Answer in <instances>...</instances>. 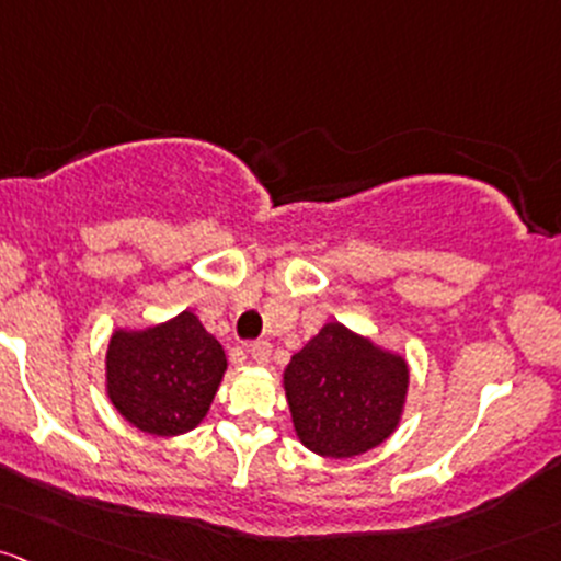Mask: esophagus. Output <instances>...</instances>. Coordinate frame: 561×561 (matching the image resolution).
<instances>
[{"label":"esophagus","mask_w":561,"mask_h":561,"mask_svg":"<svg viewBox=\"0 0 561 561\" xmlns=\"http://www.w3.org/2000/svg\"><path fill=\"white\" fill-rule=\"evenodd\" d=\"M250 354H252V359L257 362V365H266V362L271 359V343L268 341H255L250 346Z\"/></svg>","instance_id":"1"}]
</instances>
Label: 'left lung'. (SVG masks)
<instances>
[{"instance_id": "obj_1", "label": "left lung", "mask_w": 561, "mask_h": 561, "mask_svg": "<svg viewBox=\"0 0 561 561\" xmlns=\"http://www.w3.org/2000/svg\"><path fill=\"white\" fill-rule=\"evenodd\" d=\"M408 380L402 356L375 348L343 324H324L285 370L300 442L324 458L373 450L397 428Z\"/></svg>"}]
</instances>
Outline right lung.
I'll return each instance as SVG.
<instances>
[{
  "label": "right lung",
  "mask_w": 561,
  "mask_h": 561,
  "mask_svg": "<svg viewBox=\"0 0 561 561\" xmlns=\"http://www.w3.org/2000/svg\"><path fill=\"white\" fill-rule=\"evenodd\" d=\"M224 370V346L191 311L144 332H114L106 356L111 402L153 436L194 428L210 410Z\"/></svg>",
  "instance_id": "right-lung-1"
}]
</instances>
